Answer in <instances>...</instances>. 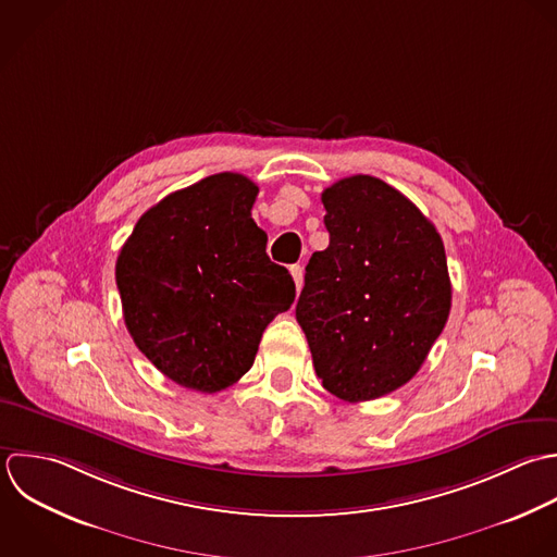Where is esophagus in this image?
<instances>
[{
    "label": "esophagus",
    "mask_w": 557,
    "mask_h": 557,
    "mask_svg": "<svg viewBox=\"0 0 557 557\" xmlns=\"http://www.w3.org/2000/svg\"><path fill=\"white\" fill-rule=\"evenodd\" d=\"M290 275H293V280H295L297 290H301V286H304V269H301V264H293V267H290Z\"/></svg>",
    "instance_id": "obj_1"
}]
</instances>
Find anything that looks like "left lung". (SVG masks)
Segmentation results:
<instances>
[{"label":"left lung","instance_id":"left-lung-1","mask_svg":"<svg viewBox=\"0 0 557 557\" xmlns=\"http://www.w3.org/2000/svg\"><path fill=\"white\" fill-rule=\"evenodd\" d=\"M330 245L314 251L297 301L323 388L371 401L408 384L451 310L445 245L397 188L351 175L323 190Z\"/></svg>","mask_w":557,"mask_h":557}]
</instances>
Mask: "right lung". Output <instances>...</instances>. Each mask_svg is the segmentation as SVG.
I'll list each match as a JSON object with an SVG mask.
<instances>
[{"mask_svg": "<svg viewBox=\"0 0 557 557\" xmlns=\"http://www.w3.org/2000/svg\"><path fill=\"white\" fill-rule=\"evenodd\" d=\"M258 186L216 173L166 195L116 258L123 319L136 347L175 384L219 393L253 364L262 332L295 301L251 219Z\"/></svg>", "mask_w": 557, "mask_h": 557, "instance_id": "right-lung-1", "label": "right lung"}]
</instances>
